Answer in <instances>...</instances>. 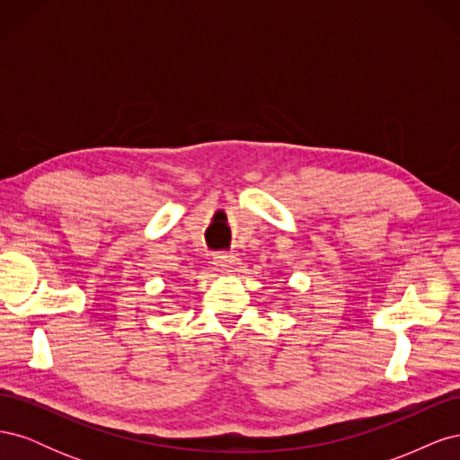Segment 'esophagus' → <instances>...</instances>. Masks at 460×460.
Returning <instances> with one entry per match:
<instances>
[{
	"mask_svg": "<svg viewBox=\"0 0 460 460\" xmlns=\"http://www.w3.org/2000/svg\"><path fill=\"white\" fill-rule=\"evenodd\" d=\"M215 269L220 272H230L235 264H238V257L232 253H217L213 259Z\"/></svg>",
	"mask_w": 460,
	"mask_h": 460,
	"instance_id": "1",
	"label": "esophagus"
}]
</instances>
